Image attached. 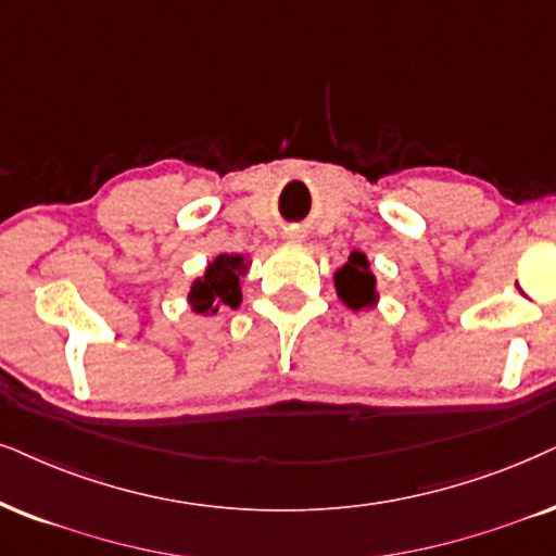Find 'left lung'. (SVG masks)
<instances>
[{"instance_id": "left-lung-1", "label": "left lung", "mask_w": 556, "mask_h": 556, "mask_svg": "<svg viewBox=\"0 0 556 556\" xmlns=\"http://www.w3.org/2000/svg\"><path fill=\"white\" fill-rule=\"evenodd\" d=\"M336 294L349 311H371L379 302L377 277L371 271L367 254L351 251L349 262L333 271Z\"/></svg>"}]
</instances>
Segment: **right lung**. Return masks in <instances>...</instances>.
<instances>
[{"label":"right lung","mask_w":556,"mask_h":556,"mask_svg":"<svg viewBox=\"0 0 556 556\" xmlns=\"http://www.w3.org/2000/svg\"><path fill=\"white\" fill-rule=\"evenodd\" d=\"M251 269V256L217 254L200 277L192 279L187 292V305L197 315H215L223 305L236 307L243 300V279Z\"/></svg>","instance_id":"obj_1"}]
</instances>
